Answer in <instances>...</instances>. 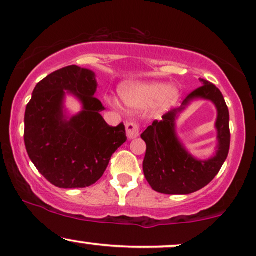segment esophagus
Wrapping results in <instances>:
<instances>
[{"mask_svg": "<svg viewBox=\"0 0 256 256\" xmlns=\"http://www.w3.org/2000/svg\"><path fill=\"white\" fill-rule=\"evenodd\" d=\"M126 134H128V140H134L140 136V126L134 122H126Z\"/></svg>", "mask_w": 256, "mask_h": 256, "instance_id": "1", "label": "esophagus"}]
</instances>
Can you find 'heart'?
Returning a JSON list of instances; mask_svg holds the SVG:
<instances>
[{
  "instance_id": "1",
  "label": "heart",
  "mask_w": 256,
  "mask_h": 256,
  "mask_svg": "<svg viewBox=\"0 0 256 256\" xmlns=\"http://www.w3.org/2000/svg\"><path fill=\"white\" fill-rule=\"evenodd\" d=\"M120 98L132 110L152 106V116H158L178 102L180 92L175 86L163 82H128L120 86ZM116 104V102H113Z\"/></svg>"
}]
</instances>
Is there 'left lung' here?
Wrapping results in <instances>:
<instances>
[{
    "instance_id": "1",
    "label": "left lung",
    "mask_w": 256,
    "mask_h": 256,
    "mask_svg": "<svg viewBox=\"0 0 256 256\" xmlns=\"http://www.w3.org/2000/svg\"><path fill=\"white\" fill-rule=\"evenodd\" d=\"M202 87L192 92L178 108L152 122L143 134L146 144L143 161L144 176L154 190L163 194H190L214 180L226 162L230 148L229 110L216 86L199 78ZM196 100H211L218 110L215 128L218 132L216 152L210 159L193 156L177 136L176 120L186 107Z\"/></svg>"
}]
</instances>
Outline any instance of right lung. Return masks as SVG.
I'll return each mask as SVG.
<instances>
[{
    "label": "right lung",
    "mask_w": 256,
    "mask_h": 256,
    "mask_svg": "<svg viewBox=\"0 0 256 256\" xmlns=\"http://www.w3.org/2000/svg\"><path fill=\"white\" fill-rule=\"evenodd\" d=\"M95 72L78 66L50 74L36 86L24 112V146L30 161L60 188H84L102 176L110 160L125 143L124 124L104 122L102 104L94 96ZM66 94L82 108L70 116Z\"/></svg>",
    "instance_id": "obj_1"
}]
</instances>
